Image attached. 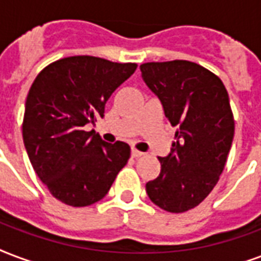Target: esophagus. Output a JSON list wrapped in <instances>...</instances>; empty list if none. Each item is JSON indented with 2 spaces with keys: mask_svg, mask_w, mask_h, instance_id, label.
Masks as SVG:
<instances>
[{
  "mask_svg": "<svg viewBox=\"0 0 261 261\" xmlns=\"http://www.w3.org/2000/svg\"><path fill=\"white\" fill-rule=\"evenodd\" d=\"M141 156H144V153L139 152V150H137V149H131V157L137 159V157H141Z\"/></svg>",
  "mask_w": 261,
  "mask_h": 261,
  "instance_id": "1",
  "label": "esophagus"
}]
</instances>
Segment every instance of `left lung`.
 <instances>
[{
    "instance_id": "left-lung-1",
    "label": "left lung",
    "mask_w": 261,
    "mask_h": 261,
    "mask_svg": "<svg viewBox=\"0 0 261 261\" xmlns=\"http://www.w3.org/2000/svg\"><path fill=\"white\" fill-rule=\"evenodd\" d=\"M145 83L178 127L160 174L146 184L153 204L172 214L204 201L223 172L234 137L228 94L218 75L188 60L141 64Z\"/></svg>"
}]
</instances>
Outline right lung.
Returning <instances> with one entry per match:
<instances>
[{
  "label": "right lung",
  "mask_w": 261,
  "mask_h": 261,
  "mask_svg": "<svg viewBox=\"0 0 261 261\" xmlns=\"http://www.w3.org/2000/svg\"><path fill=\"white\" fill-rule=\"evenodd\" d=\"M135 69V63L72 56L35 77L25 101L23 141L34 171L59 201L71 206L99 201L128 162L126 142L108 144L83 127L104 116L108 98Z\"/></svg>",
  "instance_id": "right-lung-1"
}]
</instances>
